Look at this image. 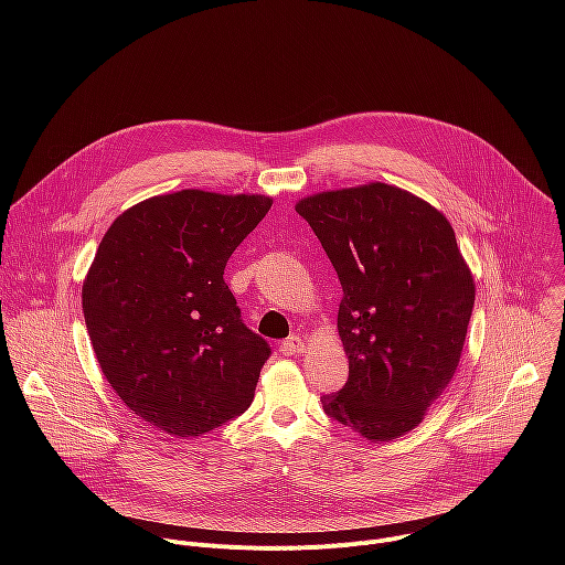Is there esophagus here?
Here are the masks:
<instances>
[{
	"label": "esophagus",
	"mask_w": 565,
	"mask_h": 565,
	"mask_svg": "<svg viewBox=\"0 0 565 565\" xmlns=\"http://www.w3.org/2000/svg\"><path fill=\"white\" fill-rule=\"evenodd\" d=\"M279 351H281L284 355H299V353L306 351V344H303V340H301L299 335H290L288 340L281 342Z\"/></svg>",
	"instance_id": "34e87169"
}]
</instances>
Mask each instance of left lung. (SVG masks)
Wrapping results in <instances>:
<instances>
[{"label":"left lung","instance_id":"8db88e82","mask_svg":"<svg viewBox=\"0 0 565 565\" xmlns=\"http://www.w3.org/2000/svg\"><path fill=\"white\" fill-rule=\"evenodd\" d=\"M295 210L329 255L344 297L349 380L324 412L371 443L416 429L460 362L473 277L443 212L386 183L319 192Z\"/></svg>","mask_w":565,"mask_h":565}]
</instances>
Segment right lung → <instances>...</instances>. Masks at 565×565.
Returning a JSON list of instances; mask_svg holds the SVG:
<instances>
[{
  "mask_svg": "<svg viewBox=\"0 0 565 565\" xmlns=\"http://www.w3.org/2000/svg\"><path fill=\"white\" fill-rule=\"evenodd\" d=\"M273 205L264 194L181 190L125 210L83 284L98 364L140 420L177 438L244 414L270 347L223 281Z\"/></svg>",
  "mask_w": 565,
  "mask_h": 565,
  "instance_id": "add662e5",
  "label": "right lung"
}]
</instances>
